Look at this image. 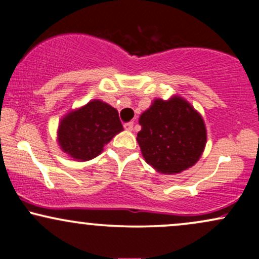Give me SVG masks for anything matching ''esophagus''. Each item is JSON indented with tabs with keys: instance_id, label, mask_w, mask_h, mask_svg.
<instances>
[{
	"instance_id": "obj_1",
	"label": "esophagus",
	"mask_w": 259,
	"mask_h": 259,
	"mask_svg": "<svg viewBox=\"0 0 259 259\" xmlns=\"http://www.w3.org/2000/svg\"><path fill=\"white\" fill-rule=\"evenodd\" d=\"M133 126H134V123H133V121H129V123H125V124H124V129L127 130V132H132V130H133Z\"/></svg>"
}]
</instances>
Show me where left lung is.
Here are the masks:
<instances>
[{"label":"left lung","mask_w":259,"mask_h":259,"mask_svg":"<svg viewBox=\"0 0 259 259\" xmlns=\"http://www.w3.org/2000/svg\"><path fill=\"white\" fill-rule=\"evenodd\" d=\"M138 142L144 158L157 171L177 174L192 167L207 141L201 114L183 97L157 99L140 115Z\"/></svg>","instance_id":"8db88e82"}]
</instances>
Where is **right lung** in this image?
I'll return each instance as SVG.
<instances>
[{
	"instance_id": "add662e5",
	"label": "right lung",
	"mask_w": 259,
	"mask_h": 259,
	"mask_svg": "<svg viewBox=\"0 0 259 259\" xmlns=\"http://www.w3.org/2000/svg\"><path fill=\"white\" fill-rule=\"evenodd\" d=\"M120 132L123 125L117 109L103 101L94 100L62 118L57 140L68 156L76 160H90Z\"/></svg>"
}]
</instances>
